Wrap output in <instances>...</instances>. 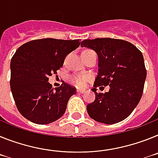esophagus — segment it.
<instances>
[{"instance_id": "1", "label": "esophagus", "mask_w": 158, "mask_h": 158, "mask_svg": "<svg viewBox=\"0 0 158 158\" xmlns=\"http://www.w3.org/2000/svg\"><path fill=\"white\" fill-rule=\"evenodd\" d=\"M77 92L81 93V94H83V93L85 92V90H77Z\"/></svg>"}]
</instances>
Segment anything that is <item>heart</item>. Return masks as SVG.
Returning <instances> with one entry per match:
<instances>
[{
  "label": "heart",
  "mask_w": 158,
  "mask_h": 158,
  "mask_svg": "<svg viewBox=\"0 0 158 158\" xmlns=\"http://www.w3.org/2000/svg\"><path fill=\"white\" fill-rule=\"evenodd\" d=\"M89 51V50H86ZM90 79V76L86 75H73L70 77V81L72 84L78 87H83Z\"/></svg>",
  "instance_id": "1"
}]
</instances>
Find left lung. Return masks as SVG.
Returning a JSON list of instances; mask_svg holds the SVG:
<instances>
[{"instance_id": "obj_1", "label": "left lung", "mask_w": 158, "mask_h": 158, "mask_svg": "<svg viewBox=\"0 0 158 158\" xmlns=\"http://www.w3.org/2000/svg\"><path fill=\"white\" fill-rule=\"evenodd\" d=\"M82 47L92 48L98 56V73L92 91L95 99L87 106L89 116L98 123L114 124L127 118L142 98L146 69L142 52L120 39L84 40ZM109 85L108 93L96 88Z\"/></svg>"}]
</instances>
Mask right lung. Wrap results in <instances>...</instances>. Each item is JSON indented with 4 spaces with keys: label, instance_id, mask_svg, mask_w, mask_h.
<instances>
[{
    "label": "right lung",
    "instance_id": "obj_1",
    "mask_svg": "<svg viewBox=\"0 0 158 158\" xmlns=\"http://www.w3.org/2000/svg\"><path fill=\"white\" fill-rule=\"evenodd\" d=\"M79 40L39 39L24 44L11 60L10 88L16 108L25 118L40 125L58 120L65 113L75 87L63 83L54 88L48 77L64 65Z\"/></svg>",
    "mask_w": 158,
    "mask_h": 158
}]
</instances>
